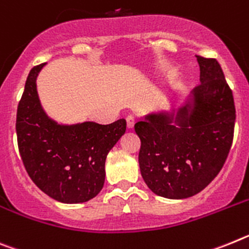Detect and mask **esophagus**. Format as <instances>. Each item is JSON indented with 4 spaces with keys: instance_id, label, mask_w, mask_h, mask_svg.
<instances>
[{
    "instance_id": "1",
    "label": "esophagus",
    "mask_w": 249,
    "mask_h": 249,
    "mask_svg": "<svg viewBox=\"0 0 249 249\" xmlns=\"http://www.w3.org/2000/svg\"><path fill=\"white\" fill-rule=\"evenodd\" d=\"M134 124H135V118L133 115H127L126 116V125L129 129H133Z\"/></svg>"
}]
</instances>
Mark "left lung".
Instances as JSON below:
<instances>
[{"label":"left lung","instance_id":"obj_1","mask_svg":"<svg viewBox=\"0 0 249 249\" xmlns=\"http://www.w3.org/2000/svg\"><path fill=\"white\" fill-rule=\"evenodd\" d=\"M196 57L200 84L189 100L177 112L151 114L134 126L142 142V179L153 193L169 199L202 192L223 168L233 142L232 90L217 60Z\"/></svg>","mask_w":249,"mask_h":249}]
</instances>
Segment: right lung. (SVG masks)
<instances>
[{
  "instance_id": "right-lung-1",
  "label": "right lung",
  "mask_w": 249,
  "mask_h": 249,
  "mask_svg": "<svg viewBox=\"0 0 249 249\" xmlns=\"http://www.w3.org/2000/svg\"><path fill=\"white\" fill-rule=\"evenodd\" d=\"M45 64L30 71L17 107V144L25 169L44 193L61 203H84L100 193L107 155L126 130L119 119L107 125H61L38 100L36 79Z\"/></svg>"
}]
</instances>
